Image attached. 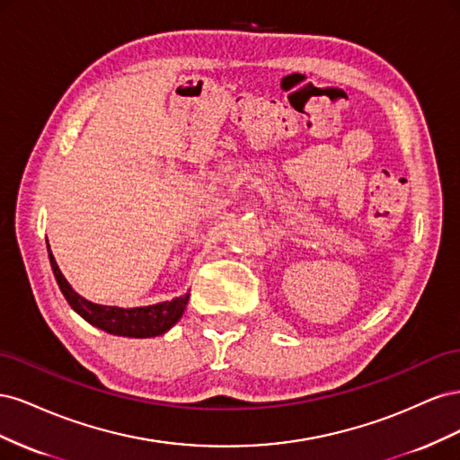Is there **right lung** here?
I'll list each match as a JSON object with an SVG mask.
<instances>
[{"mask_svg": "<svg viewBox=\"0 0 460 460\" xmlns=\"http://www.w3.org/2000/svg\"><path fill=\"white\" fill-rule=\"evenodd\" d=\"M49 262L58 280L65 299L68 305L84 318L90 324L102 328L115 336H127V338H155L171 330L180 316L184 314L190 296H180L172 301H163L157 305H149V307H134V309H120V307H109V305H97L82 296L71 288L66 278L61 274L58 262H55L51 249L48 243Z\"/></svg>", "mask_w": 460, "mask_h": 460, "instance_id": "obj_1", "label": "right lung"}]
</instances>
